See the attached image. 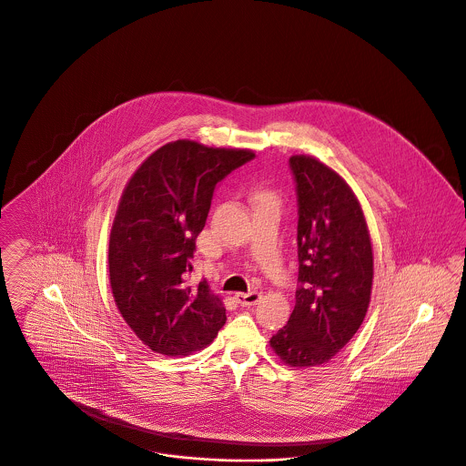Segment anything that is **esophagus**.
I'll list each match as a JSON object with an SVG mask.
<instances>
[{
  "instance_id": "1",
  "label": "esophagus",
  "mask_w": 466,
  "mask_h": 466,
  "mask_svg": "<svg viewBox=\"0 0 466 466\" xmlns=\"http://www.w3.org/2000/svg\"><path fill=\"white\" fill-rule=\"evenodd\" d=\"M258 299H260V294H258V292H238V294H236V301H238L241 307L255 305Z\"/></svg>"
}]
</instances>
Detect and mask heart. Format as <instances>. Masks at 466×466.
I'll list each match as a JSON object with an SVG mask.
<instances>
[{
    "instance_id": "obj_1",
    "label": "heart",
    "mask_w": 466,
    "mask_h": 466,
    "mask_svg": "<svg viewBox=\"0 0 466 466\" xmlns=\"http://www.w3.org/2000/svg\"><path fill=\"white\" fill-rule=\"evenodd\" d=\"M262 198H273L269 193H258V200H262Z\"/></svg>"
}]
</instances>
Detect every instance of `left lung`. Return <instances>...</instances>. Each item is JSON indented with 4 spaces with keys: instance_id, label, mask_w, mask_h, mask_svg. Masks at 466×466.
<instances>
[{
    "instance_id": "obj_1",
    "label": "left lung",
    "mask_w": 466,
    "mask_h": 466,
    "mask_svg": "<svg viewBox=\"0 0 466 466\" xmlns=\"http://www.w3.org/2000/svg\"><path fill=\"white\" fill-rule=\"evenodd\" d=\"M298 198V289L286 326L269 344L290 367L333 359L359 331L372 289V247L359 200L337 172L292 156Z\"/></svg>"
}]
</instances>
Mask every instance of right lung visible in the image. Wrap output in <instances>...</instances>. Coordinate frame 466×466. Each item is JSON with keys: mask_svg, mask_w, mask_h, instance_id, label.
I'll use <instances>...</instances> for the list:
<instances>
[{"mask_svg": "<svg viewBox=\"0 0 466 466\" xmlns=\"http://www.w3.org/2000/svg\"><path fill=\"white\" fill-rule=\"evenodd\" d=\"M255 157L191 140L163 145L129 179L109 234V282L124 321L152 351L182 357L213 342L227 321L206 280L186 286L216 184Z\"/></svg>", "mask_w": 466, "mask_h": 466, "instance_id": "right-lung-1", "label": "right lung"}]
</instances>
